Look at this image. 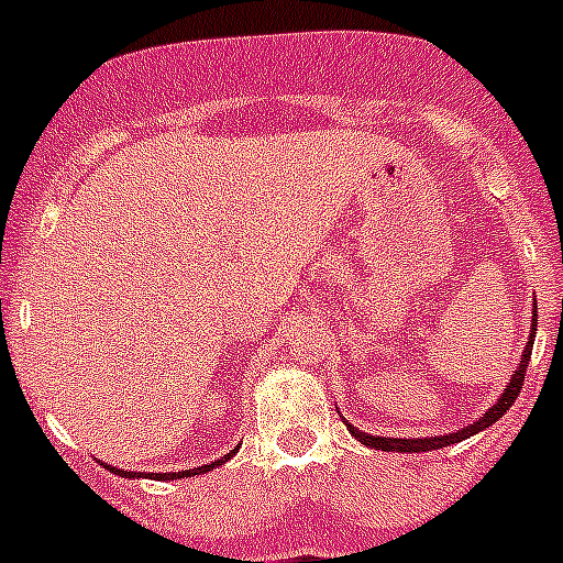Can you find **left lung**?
Segmentation results:
<instances>
[{
  "instance_id": "left-lung-1",
  "label": "left lung",
  "mask_w": 563,
  "mask_h": 563,
  "mask_svg": "<svg viewBox=\"0 0 563 563\" xmlns=\"http://www.w3.org/2000/svg\"><path fill=\"white\" fill-rule=\"evenodd\" d=\"M536 324H539V310L533 307V327H530V338H527V346H525V355H521L519 361V369H516V375L510 377V383H507V389L501 391L499 400L490 406V409L485 411V415L479 417V420L474 422V426H465L462 431H456V434H440V437H415V440H400V437H377V434H366V431H357L355 426H350L346 422V429L352 431V437H357V440L363 442V445H369V449L375 451H400V454H420V451H434V449H445V445H454V442H462L467 440V437L479 434V431H485L487 426H494L496 420H499L501 415H505L510 406L516 402V397H519L521 386H525V372H527V361H530V352H533V341H536Z\"/></svg>"
}]
</instances>
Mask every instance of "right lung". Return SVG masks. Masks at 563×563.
<instances>
[{"instance_id":"obj_1","label":"right lung","mask_w":563,"mask_h":563,"mask_svg":"<svg viewBox=\"0 0 563 563\" xmlns=\"http://www.w3.org/2000/svg\"><path fill=\"white\" fill-rule=\"evenodd\" d=\"M233 454H236V449H233L231 454H225V456H222V460L211 462V465H202V467H188V471H174V474H134V471H121V467H114V465H103V462H101V465H103V467H109V471H112V474H118V476H126V479H134V476H148V479H161V482H168V479H188V476L206 474V471H213V465H220V462L231 460Z\"/></svg>"}]
</instances>
